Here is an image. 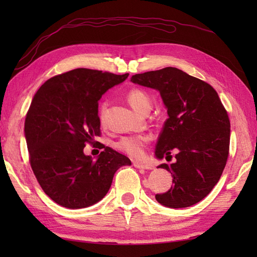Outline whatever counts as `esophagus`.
<instances>
[{
	"label": "esophagus",
	"mask_w": 257,
	"mask_h": 257,
	"mask_svg": "<svg viewBox=\"0 0 257 257\" xmlns=\"http://www.w3.org/2000/svg\"><path fill=\"white\" fill-rule=\"evenodd\" d=\"M134 167L138 169H145V170H151L152 167L150 165H146V163H139V162H134Z\"/></svg>",
	"instance_id": "1"
}]
</instances>
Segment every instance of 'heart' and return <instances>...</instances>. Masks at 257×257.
<instances>
[{"mask_svg":"<svg viewBox=\"0 0 257 257\" xmlns=\"http://www.w3.org/2000/svg\"><path fill=\"white\" fill-rule=\"evenodd\" d=\"M128 101L136 111L143 113L147 109H151V98L143 89H133L128 92ZM108 102L102 101L99 106V119L102 123L105 120V114L107 110ZM149 138L144 135H136V136H125V137L120 138L114 147L132 158H140L144 155L145 147L148 144Z\"/></svg>","mask_w":257,"mask_h":257,"instance_id":"heart-1","label":"heart"}]
</instances>
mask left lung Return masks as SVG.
<instances>
[{
	"label": "left lung",
	"instance_id": "8db88e82",
	"mask_svg": "<svg viewBox=\"0 0 257 257\" xmlns=\"http://www.w3.org/2000/svg\"><path fill=\"white\" fill-rule=\"evenodd\" d=\"M132 81L159 90L168 109L156 157L171 159V152H177L176 162L158 167L172 174L173 187L156 194V200L172 209L198 203L219 182L230 149V119L219 95L176 67L136 74Z\"/></svg>",
	"mask_w": 257,
	"mask_h": 257
}]
</instances>
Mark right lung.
<instances>
[{
    "label": "right lung",
    "mask_w": 257,
    "mask_h": 257,
    "mask_svg": "<svg viewBox=\"0 0 257 257\" xmlns=\"http://www.w3.org/2000/svg\"><path fill=\"white\" fill-rule=\"evenodd\" d=\"M102 70L76 68L46 80L25 118V138L32 170L43 191L57 204L81 209L100 201L120 167L129 158L105 145L96 160L84 154L100 136L98 100L127 78Z\"/></svg>",
    "instance_id": "obj_1"
}]
</instances>
